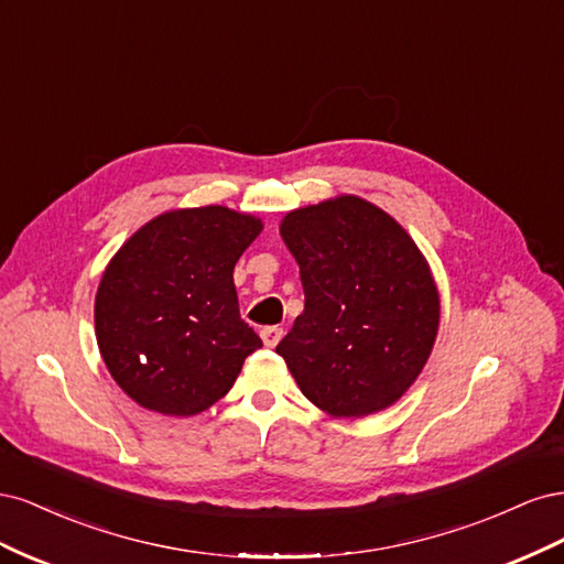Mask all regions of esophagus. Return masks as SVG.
<instances>
[{
	"label": "esophagus",
	"instance_id": "obj_1",
	"mask_svg": "<svg viewBox=\"0 0 564 564\" xmlns=\"http://www.w3.org/2000/svg\"><path fill=\"white\" fill-rule=\"evenodd\" d=\"M282 334H284L282 327H263V329H261V338H263L265 348H275V346L280 344Z\"/></svg>",
	"mask_w": 564,
	"mask_h": 564
}]
</instances>
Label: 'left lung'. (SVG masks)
I'll list each match as a JSON object with an SVG mask.
<instances>
[{
	"instance_id": "8db88e82",
	"label": "left lung",
	"mask_w": 564,
	"mask_h": 564,
	"mask_svg": "<svg viewBox=\"0 0 564 564\" xmlns=\"http://www.w3.org/2000/svg\"><path fill=\"white\" fill-rule=\"evenodd\" d=\"M280 235L301 268L305 305L275 352L324 414L383 412L435 346L440 294L429 261L395 218L357 195L289 212Z\"/></svg>"
}]
</instances>
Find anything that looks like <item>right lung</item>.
I'll use <instances>...</instances> for the list:
<instances>
[{"label":"right lung","instance_id":"obj_1","mask_svg":"<svg viewBox=\"0 0 564 564\" xmlns=\"http://www.w3.org/2000/svg\"><path fill=\"white\" fill-rule=\"evenodd\" d=\"M261 230V218L220 204L172 209L112 256L96 292V340L135 404L195 416L226 395L263 346L240 317L232 282Z\"/></svg>","mask_w":564,"mask_h":564}]
</instances>
